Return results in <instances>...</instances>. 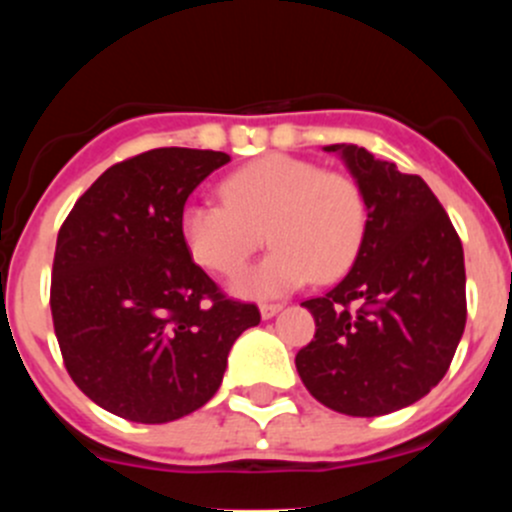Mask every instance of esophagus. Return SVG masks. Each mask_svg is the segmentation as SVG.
<instances>
[{"label":"esophagus","mask_w":512,"mask_h":512,"mask_svg":"<svg viewBox=\"0 0 512 512\" xmlns=\"http://www.w3.org/2000/svg\"><path fill=\"white\" fill-rule=\"evenodd\" d=\"M277 312H282V304H272V302L260 304V314H262V319H272V317H275Z\"/></svg>","instance_id":"obj_1"}]
</instances>
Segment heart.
Returning a JSON list of instances; mask_svg holds the SVG:
<instances>
[{
  "label": "heart",
  "mask_w": 512,
  "mask_h": 512,
  "mask_svg": "<svg viewBox=\"0 0 512 512\" xmlns=\"http://www.w3.org/2000/svg\"><path fill=\"white\" fill-rule=\"evenodd\" d=\"M223 203L190 200L180 210L188 255L215 275H237L267 242L275 250L232 282L245 297H280L309 280L332 282L349 272L364 247L369 205L354 178L285 153L232 170Z\"/></svg>",
  "instance_id": "b5f03b06"
}]
</instances>
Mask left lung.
<instances>
[{"label": "left lung", "mask_w": 512, "mask_h": 512, "mask_svg": "<svg viewBox=\"0 0 512 512\" xmlns=\"http://www.w3.org/2000/svg\"><path fill=\"white\" fill-rule=\"evenodd\" d=\"M364 190L369 230L337 287L307 299L317 332L294 356L299 379L327 409L384 416L446 376L466 329L463 245L423 178L366 148L334 143Z\"/></svg>", "instance_id": "1"}]
</instances>
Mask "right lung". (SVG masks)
Here are the masks:
<instances>
[{
  "instance_id": "obj_1",
  "label": "right lung",
  "mask_w": 512,
  "mask_h": 512,
  "mask_svg": "<svg viewBox=\"0 0 512 512\" xmlns=\"http://www.w3.org/2000/svg\"><path fill=\"white\" fill-rule=\"evenodd\" d=\"M230 156L156 148L111 165L56 237L51 319L64 366L94 404L136 423L193 414L220 389L227 354L260 324L188 255L180 210Z\"/></svg>"
}]
</instances>
